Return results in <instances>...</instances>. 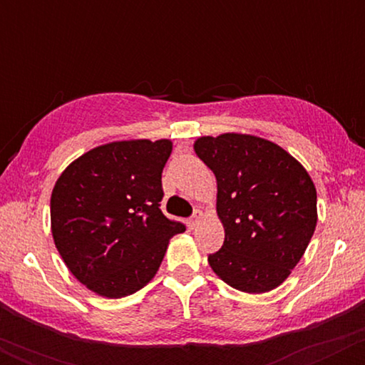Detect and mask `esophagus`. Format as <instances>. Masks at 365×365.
<instances>
[{"label": "esophagus", "mask_w": 365, "mask_h": 365, "mask_svg": "<svg viewBox=\"0 0 365 365\" xmlns=\"http://www.w3.org/2000/svg\"><path fill=\"white\" fill-rule=\"evenodd\" d=\"M200 220H202V212H200V211H195V212H194V216L188 217V220H187V226H188V228H190V230H194L195 226L199 225V221H200Z\"/></svg>", "instance_id": "34e87169"}]
</instances>
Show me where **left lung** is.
<instances>
[{
	"instance_id": "obj_1",
	"label": "left lung",
	"mask_w": 365,
	"mask_h": 365,
	"mask_svg": "<svg viewBox=\"0 0 365 365\" xmlns=\"http://www.w3.org/2000/svg\"><path fill=\"white\" fill-rule=\"evenodd\" d=\"M195 154L215 173L223 247L212 271L245 293L274 290L302 259L317 223L314 182L292 154L247 133L199 137Z\"/></svg>"
}]
</instances>
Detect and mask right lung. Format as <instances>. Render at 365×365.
Instances as JSON below:
<instances>
[{
	"instance_id": "obj_1",
	"label": "right lung",
	"mask_w": 365,
	"mask_h": 365,
	"mask_svg": "<svg viewBox=\"0 0 365 365\" xmlns=\"http://www.w3.org/2000/svg\"><path fill=\"white\" fill-rule=\"evenodd\" d=\"M171 140H118L66 166L51 194V233L75 278L106 299L144 288L170 238L185 232L161 212Z\"/></svg>"
}]
</instances>
